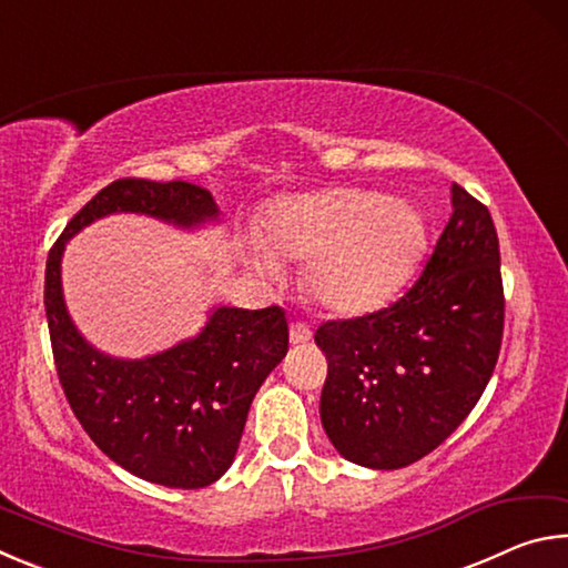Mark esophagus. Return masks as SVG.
<instances>
[{"mask_svg": "<svg viewBox=\"0 0 568 568\" xmlns=\"http://www.w3.org/2000/svg\"><path fill=\"white\" fill-rule=\"evenodd\" d=\"M311 328H307V325L305 323H293L291 325V343H307V341H311Z\"/></svg>", "mask_w": 568, "mask_h": 568, "instance_id": "34e87169", "label": "esophagus"}]
</instances>
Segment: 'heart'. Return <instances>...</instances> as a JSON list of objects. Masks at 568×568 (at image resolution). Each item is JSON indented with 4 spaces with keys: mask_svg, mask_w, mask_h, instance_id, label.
I'll return each mask as SVG.
<instances>
[{
    "mask_svg": "<svg viewBox=\"0 0 568 568\" xmlns=\"http://www.w3.org/2000/svg\"><path fill=\"white\" fill-rule=\"evenodd\" d=\"M420 235V215L406 200L355 187L313 192L277 203L253 265L273 277L281 263L307 261L305 287L315 303L361 313L403 281Z\"/></svg>",
    "mask_w": 568,
    "mask_h": 568,
    "instance_id": "obj_1",
    "label": "heart"
}]
</instances>
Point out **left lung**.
<instances>
[{"label":"left lung","mask_w":568,"mask_h":568,"mask_svg":"<svg viewBox=\"0 0 568 568\" xmlns=\"http://www.w3.org/2000/svg\"><path fill=\"white\" fill-rule=\"evenodd\" d=\"M434 253L396 303L328 321L321 420L343 458L403 468L428 456L486 390L504 338V281L488 207L460 185Z\"/></svg>","instance_id":"1"}]
</instances>
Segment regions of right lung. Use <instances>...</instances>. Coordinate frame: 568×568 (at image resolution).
<instances>
[{
	"instance_id": "1",
	"label": "right lung",
	"mask_w": 568,
	"mask_h": 568,
	"mask_svg": "<svg viewBox=\"0 0 568 568\" xmlns=\"http://www.w3.org/2000/svg\"><path fill=\"white\" fill-rule=\"evenodd\" d=\"M110 213H145L197 225L217 213L210 190L185 180L122 178L102 187L50 247L44 311L54 368L77 420L102 454L130 474L170 488L215 484L233 464L250 403L287 353L281 305L217 307L195 341L145 361L92 351L67 315L60 283L64 243Z\"/></svg>"
}]
</instances>
